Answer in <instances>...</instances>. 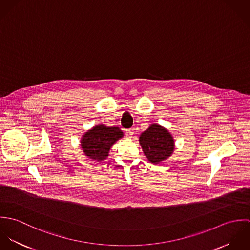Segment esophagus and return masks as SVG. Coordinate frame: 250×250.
Listing matches in <instances>:
<instances>
[{
	"label": "esophagus",
	"instance_id": "esophagus-1",
	"mask_svg": "<svg viewBox=\"0 0 250 250\" xmlns=\"http://www.w3.org/2000/svg\"><path fill=\"white\" fill-rule=\"evenodd\" d=\"M126 136H127V138L132 139L133 136H134V131L133 130H127L126 131Z\"/></svg>",
	"mask_w": 250,
	"mask_h": 250
}]
</instances>
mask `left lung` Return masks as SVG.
Returning a JSON list of instances; mask_svg holds the SVG:
<instances>
[{
	"mask_svg": "<svg viewBox=\"0 0 250 250\" xmlns=\"http://www.w3.org/2000/svg\"><path fill=\"white\" fill-rule=\"evenodd\" d=\"M140 144L147 160L160 164L167 160L174 152L175 141L170 132L158 123H152L140 136Z\"/></svg>",
	"mask_w": 250,
	"mask_h": 250,
	"instance_id": "1",
	"label": "left lung"
}]
</instances>
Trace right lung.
Wrapping results in <instances>:
<instances>
[{
	"mask_svg": "<svg viewBox=\"0 0 250 250\" xmlns=\"http://www.w3.org/2000/svg\"><path fill=\"white\" fill-rule=\"evenodd\" d=\"M123 137L124 134L118 127L98 124L82 136L80 143L83 154L87 158L101 162L107 159L112 145Z\"/></svg>",
	"mask_w": 250,
	"mask_h": 250,
	"instance_id": "add662e5",
	"label": "right lung"
}]
</instances>
